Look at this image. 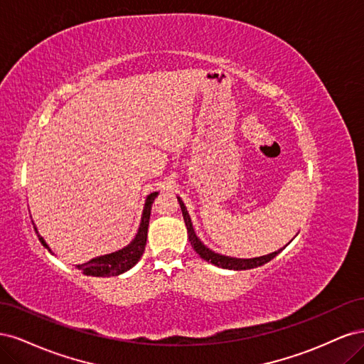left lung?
<instances>
[{"instance_id": "left-lung-1", "label": "left lung", "mask_w": 364, "mask_h": 364, "mask_svg": "<svg viewBox=\"0 0 364 364\" xmlns=\"http://www.w3.org/2000/svg\"><path fill=\"white\" fill-rule=\"evenodd\" d=\"M179 205H181V209H182V215H183V220H185V225H186V229H188V240L191 246L194 247V250L199 253V255L209 261L215 264V266L218 267H223V269H230V270H247V269H253V267H259L262 266V264L269 262L270 259H273L274 257L278 255V253L284 249H279L277 252L273 253H269V255H264V257H258V258H250V259H241V258H230V257H225V255H220V253H215L213 250H209L202 241L197 238V235L194 234V229H193V225H191V218L188 215V213H186V208L183 205V202L179 199ZM287 246V245H285Z\"/></svg>"}]
</instances>
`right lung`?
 Wrapping results in <instances>:
<instances>
[{"label":"right lung","mask_w":364,"mask_h":364,"mask_svg":"<svg viewBox=\"0 0 364 364\" xmlns=\"http://www.w3.org/2000/svg\"><path fill=\"white\" fill-rule=\"evenodd\" d=\"M156 196H158V193H151L147 197L144 211H142L139 230H138L135 240L132 241V243L129 246H126L124 249H121L114 253H109V255H105V257L94 258L91 261L82 264V266H79V269L82 270L83 274H87V277H117V274L124 273L126 270L135 266V264L139 261V258L142 257V253H144V250H146L150 211H151L153 200H155ZM36 234H38V230H36ZM38 237H39L41 243L46 247H48L46 241H43V238L41 235H38Z\"/></svg>","instance_id":"obj_1"}]
</instances>
